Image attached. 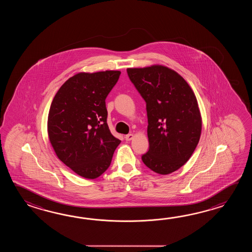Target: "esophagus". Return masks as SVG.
Instances as JSON below:
<instances>
[{
	"label": "esophagus",
	"instance_id": "1",
	"mask_svg": "<svg viewBox=\"0 0 252 252\" xmlns=\"http://www.w3.org/2000/svg\"><path fill=\"white\" fill-rule=\"evenodd\" d=\"M132 139H133V134L129 133L125 136V139H126L127 141H129V140H131Z\"/></svg>",
	"mask_w": 252,
	"mask_h": 252
}]
</instances>
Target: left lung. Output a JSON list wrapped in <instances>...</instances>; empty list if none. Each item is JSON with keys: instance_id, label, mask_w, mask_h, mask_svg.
Wrapping results in <instances>:
<instances>
[{"instance_id": "obj_1", "label": "left lung", "mask_w": 252, "mask_h": 252, "mask_svg": "<svg viewBox=\"0 0 252 252\" xmlns=\"http://www.w3.org/2000/svg\"><path fill=\"white\" fill-rule=\"evenodd\" d=\"M127 73L146 102L150 148L141 159L158 174L176 171L190 158L201 136L196 97L182 76L166 66L128 68Z\"/></svg>"}]
</instances>
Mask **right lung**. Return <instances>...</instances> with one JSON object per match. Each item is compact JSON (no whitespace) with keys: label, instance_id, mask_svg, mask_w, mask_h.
I'll return each instance as SVG.
<instances>
[{"label":"right lung","instance_id":"1","mask_svg":"<svg viewBox=\"0 0 252 252\" xmlns=\"http://www.w3.org/2000/svg\"><path fill=\"white\" fill-rule=\"evenodd\" d=\"M120 71L79 73L54 97L48 132L59 159L81 177L94 179L111 165L121 140L111 133L105 99Z\"/></svg>","mask_w":252,"mask_h":252}]
</instances>
